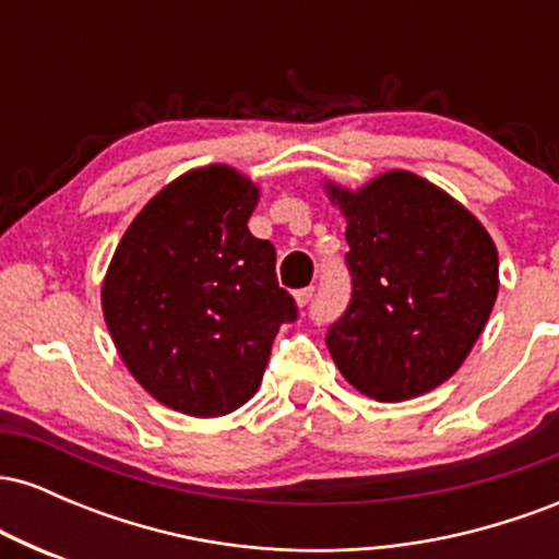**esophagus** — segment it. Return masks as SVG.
<instances>
[{
  "mask_svg": "<svg viewBox=\"0 0 559 559\" xmlns=\"http://www.w3.org/2000/svg\"><path fill=\"white\" fill-rule=\"evenodd\" d=\"M294 297H297V305L299 307H307L312 301V297H316V286H307V288H299L297 294H294Z\"/></svg>",
  "mask_w": 559,
  "mask_h": 559,
  "instance_id": "obj_1",
  "label": "esophagus"
}]
</instances>
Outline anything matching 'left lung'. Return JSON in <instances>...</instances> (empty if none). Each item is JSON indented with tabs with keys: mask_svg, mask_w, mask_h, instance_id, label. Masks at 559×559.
I'll use <instances>...</instances> for the list:
<instances>
[{
	"mask_svg": "<svg viewBox=\"0 0 559 559\" xmlns=\"http://www.w3.org/2000/svg\"><path fill=\"white\" fill-rule=\"evenodd\" d=\"M346 217L352 297L325 344L342 376L378 402L444 383L491 316L497 247L460 202L391 170L360 191L329 183Z\"/></svg>",
	"mask_w": 559,
	"mask_h": 559,
	"instance_id": "obj_1",
	"label": "left lung"
}]
</instances>
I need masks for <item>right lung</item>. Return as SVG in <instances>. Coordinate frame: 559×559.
<instances>
[{
	"label": "right lung",
	"instance_id": "add662e5",
	"mask_svg": "<svg viewBox=\"0 0 559 559\" xmlns=\"http://www.w3.org/2000/svg\"><path fill=\"white\" fill-rule=\"evenodd\" d=\"M258 197L228 165L189 170L133 217L102 286L126 368L194 418L252 400L275 333L299 318L275 278V247L247 228Z\"/></svg>",
	"mask_w": 559,
	"mask_h": 559
}]
</instances>
